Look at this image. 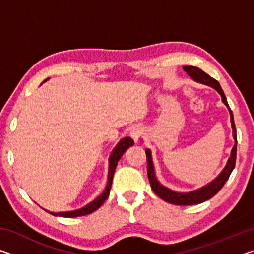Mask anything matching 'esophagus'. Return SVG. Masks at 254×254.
Listing matches in <instances>:
<instances>
[{"mask_svg": "<svg viewBox=\"0 0 254 254\" xmlns=\"http://www.w3.org/2000/svg\"><path fill=\"white\" fill-rule=\"evenodd\" d=\"M130 135L132 136V139L134 140L135 142H137V141H139V139L141 137V135H142V128H141L140 127H133L131 128Z\"/></svg>", "mask_w": 254, "mask_h": 254, "instance_id": "34e87169", "label": "esophagus"}]
</instances>
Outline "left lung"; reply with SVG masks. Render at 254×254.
Wrapping results in <instances>:
<instances>
[{
	"instance_id": "8db88e82",
	"label": "left lung",
	"mask_w": 254,
	"mask_h": 254,
	"mask_svg": "<svg viewBox=\"0 0 254 254\" xmlns=\"http://www.w3.org/2000/svg\"><path fill=\"white\" fill-rule=\"evenodd\" d=\"M183 69L186 71V74L190 77L192 80L196 81V83L209 86V87L214 88L215 91L221 95L222 102L224 103V105L227 107V110L230 112L232 135H233V139H234V145L231 150V156L229 157V159H227L225 167L223 168L221 173L218 174L217 177H215L212 182L204 185V186L194 189V190H190V191H176L168 187L163 186V185L159 182L156 176V170H154V165L152 161V154H151V150L150 149H145V153H147V161H148L147 173H148V178H149L150 185H151L152 190L154 191V194L158 195L161 199L175 205H196L212 198L213 196L216 195L217 192L221 190V188L224 186V184L227 182V179H229L231 173L233 171L235 167L236 143H238V141H236V130H235L233 113H232L230 106L227 104L226 97L224 95V92H223L220 83L197 67L184 66Z\"/></svg>"
}]
</instances>
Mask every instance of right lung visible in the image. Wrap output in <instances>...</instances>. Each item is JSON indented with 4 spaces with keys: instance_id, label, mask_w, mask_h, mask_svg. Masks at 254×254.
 Returning a JSON list of instances; mask_svg holds the SVG:
<instances>
[{
    "instance_id": "add662e5",
    "label": "right lung",
    "mask_w": 254,
    "mask_h": 254,
    "mask_svg": "<svg viewBox=\"0 0 254 254\" xmlns=\"http://www.w3.org/2000/svg\"><path fill=\"white\" fill-rule=\"evenodd\" d=\"M49 80V78H47L45 81ZM44 81V83H45ZM134 144V141H133L130 136H126L121 139L118 142V144L115 145L114 149L112 150V152L109 157V173H107V184L105 186V189L103 190L102 194L100 196H97L95 199L92 200L91 203H88L87 205H85L84 207L78 208V209H74V210H66V212H50V210L45 209L46 212L50 213L54 216H60V217H78V216H84V215H88L93 212H95L97 208H100L103 205V203L107 199V197L110 195V190H111V186H112V182H113V176H114V171L115 168H117L118 162L121 157L123 156V153L127 151V150L132 147Z\"/></svg>"
}]
</instances>
